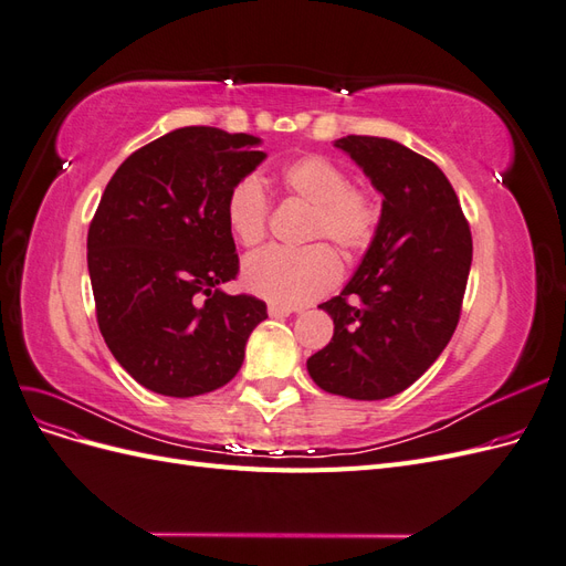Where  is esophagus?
<instances>
[{"instance_id":"obj_1","label":"esophagus","mask_w":566,"mask_h":566,"mask_svg":"<svg viewBox=\"0 0 566 566\" xmlns=\"http://www.w3.org/2000/svg\"><path fill=\"white\" fill-rule=\"evenodd\" d=\"M293 312H297V310H293V306H281V304H269V316L271 318H285V316H290Z\"/></svg>"}]
</instances>
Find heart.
I'll list each match as a JSON object with an SVG mask.
<instances>
[{
  "label": "heart",
  "mask_w": 566,
  "mask_h": 566,
  "mask_svg": "<svg viewBox=\"0 0 566 566\" xmlns=\"http://www.w3.org/2000/svg\"><path fill=\"white\" fill-rule=\"evenodd\" d=\"M281 184L290 196L314 205L306 229L310 241L328 238L337 248L358 252L370 245L380 224V202L364 186H352L347 169L333 158L306 153L281 169ZM227 224L233 238L245 248L260 245L266 238L269 198L256 177H243L229 191ZM342 264L328 245L300 250L269 248L248 256L243 283L271 304L304 306L339 281Z\"/></svg>",
  "instance_id": "obj_1"
}]
</instances>
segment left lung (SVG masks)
<instances>
[{"mask_svg":"<svg viewBox=\"0 0 566 566\" xmlns=\"http://www.w3.org/2000/svg\"><path fill=\"white\" fill-rule=\"evenodd\" d=\"M382 196L380 224L342 293L321 304L335 333L310 356L331 394L380 401L413 385L447 349L472 264V235L451 181L416 150L380 136L335 142Z\"/></svg>","mask_w":566,"mask_h":566,"instance_id":"1","label":"left lung"}]
</instances>
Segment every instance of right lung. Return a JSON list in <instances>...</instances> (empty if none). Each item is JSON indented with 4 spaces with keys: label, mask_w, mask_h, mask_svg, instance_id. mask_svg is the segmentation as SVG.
<instances>
[{
    "label": "right lung",
    "mask_w": 566,
    "mask_h": 566,
    "mask_svg": "<svg viewBox=\"0 0 566 566\" xmlns=\"http://www.w3.org/2000/svg\"><path fill=\"white\" fill-rule=\"evenodd\" d=\"M260 139L181 127L117 167L90 224L98 331L146 389L188 399L224 387L266 304L229 295L238 254L227 198L266 153Z\"/></svg>",
    "instance_id": "obj_1"
}]
</instances>
